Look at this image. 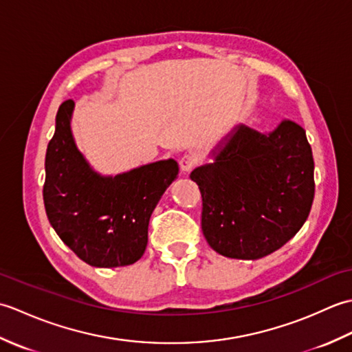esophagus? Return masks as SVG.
Here are the masks:
<instances>
[{
    "label": "esophagus",
    "mask_w": 352,
    "mask_h": 352,
    "mask_svg": "<svg viewBox=\"0 0 352 352\" xmlns=\"http://www.w3.org/2000/svg\"><path fill=\"white\" fill-rule=\"evenodd\" d=\"M198 157L195 154H184L180 159V168L183 172H190L197 166Z\"/></svg>",
    "instance_id": "esophagus-1"
}]
</instances>
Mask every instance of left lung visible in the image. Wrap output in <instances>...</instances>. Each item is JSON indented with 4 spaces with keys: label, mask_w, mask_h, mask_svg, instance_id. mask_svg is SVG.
I'll list each match as a JSON object with an SVG mask.
<instances>
[{
    "label": "left lung",
    "mask_w": 352,
    "mask_h": 352,
    "mask_svg": "<svg viewBox=\"0 0 352 352\" xmlns=\"http://www.w3.org/2000/svg\"><path fill=\"white\" fill-rule=\"evenodd\" d=\"M190 178L203 197L201 228L223 257L257 260L289 242L315 198V162L301 125L260 133L236 125Z\"/></svg>",
    "instance_id": "obj_1"
}]
</instances>
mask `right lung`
I'll return each instance as SVG.
<instances>
[{"instance_id":"add662e5","label":"right lung","mask_w":352,"mask_h":352,"mask_svg":"<svg viewBox=\"0 0 352 352\" xmlns=\"http://www.w3.org/2000/svg\"><path fill=\"white\" fill-rule=\"evenodd\" d=\"M76 104L65 101L45 155L43 203L65 245L95 267L133 265L144 256L154 208L178 175L174 159L116 175L96 172L74 140Z\"/></svg>"}]
</instances>
